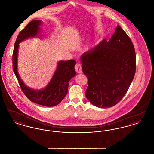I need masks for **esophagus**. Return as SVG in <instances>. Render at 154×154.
<instances>
[{
  "instance_id": "obj_1",
  "label": "esophagus",
  "mask_w": 154,
  "mask_h": 154,
  "mask_svg": "<svg viewBox=\"0 0 154 154\" xmlns=\"http://www.w3.org/2000/svg\"><path fill=\"white\" fill-rule=\"evenodd\" d=\"M75 70L77 73H82V67L80 63H77L75 65Z\"/></svg>"
}]
</instances>
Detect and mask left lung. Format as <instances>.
Here are the masks:
<instances>
[{
  "label": "left lung",
  "instance_id": "1",
  "mask_svg": "<svg viewBox=\"0 0 154 154\" xmlns=\"http://www.w3.org/2000/svg\"><path fill=\"white\" fill-rule=\"evenodd\" d=\"M88 77L85 95L97 107L109 108L124 96L134 79L136 58L133 44L118 25L109 41L103 39L81 56Z\"/></svg>",
  "mask_w": 154,
  "mask_h": 154
}]
</instances>
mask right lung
<instances>
[{
  "instance_id": "add662e5",
  "label": "right lung",
  "mask_w": 154,
  "mask_h": 154,
  "mask_svg": "<svg viewBox=\"0 0 154 154\" xmlns=\"http://www.w3.org/2000/svg\"><path fill=\"white\" fill-rule=\"evenodd\" d=\"M41 20H33L20 32L14 44L13 54V71L19 82L20 85L25 96L32 102L46 107L58 105L67 94L69 81L76 73L74 60H60L58 62L56 70L47 85L42 89H34L28 87L21 79L18 72V52L19 44L30 37H40Z\"/></svg>"
}]
</instances>
